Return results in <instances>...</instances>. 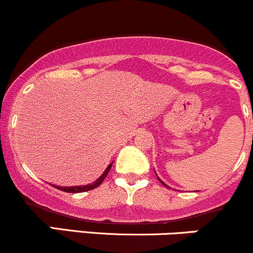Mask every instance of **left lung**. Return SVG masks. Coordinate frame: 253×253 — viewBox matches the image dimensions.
Returning <instances> with one entry per match:
<instances>
[{
  "mask_svg": "<svg viewBox=\"0 0 253 253\" xmlns=\"http://www.w3.org/2000/svg\"><path fill=\"white\" fill-rule=\"evenodd\" d=\"M158 179H159V182H161V183H162V184H163V185H165V187H167V188H169V187H168V185H167V184H165V183H164V182H162V179H161V178H159V177H158Z\"/></svg>",
  "mask_w": 253,
  "mask_h": 253,
  "instance_id": "left-lung-1",
  "label": "left lung"
}]
</instances>
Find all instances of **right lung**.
I'll return each mask as SVG.
<instances>
[{"instance_id": "right-lung-1", "label": "right lung", "mask_w": 253, "mask_h": 253, "mask_svg": "<svg viewBox=\"0 0 253 253\" xmlns=\"http://www.w3.org/2000/svg\"><path fill=\"white\" fill-rule=\"evenodd\" d=\"M113 163H110L108 165V168H107L106 170H104V172L95 181L94 183H91V184H88V185H77V187H59V185H53L54 188H57V189L62 190V191H65V193H83V191H88V190H92L95 189V188H97L98 185L101 184V183L103 182V179L106 178V176L108 175L110 168H112Z\"/></svg>"}]
</instances>
